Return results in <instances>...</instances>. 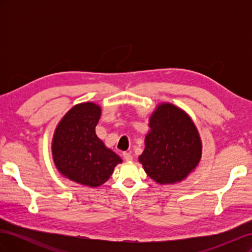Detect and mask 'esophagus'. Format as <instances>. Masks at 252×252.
Segmentation results:
<instances>
[{
	"label": "esophagus",
	"mask_w": 252,
	"mask_h": 252,
	"mask_svg": "<svg viewBox=\"0 0 252 252\" xmlns=\"http://www.w3.org/2000/svg\"><path fill=\"white\" fill-rule=\"evenodd\" d=\"M123 158H124L125 161H127V162L131 161V159H132V156H131L130 152H123Z\"/></svg>",
	"instance_id": "1"
}]
</instances>
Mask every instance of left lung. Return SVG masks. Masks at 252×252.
I'll return each instance as SVG.
<instances>
[{
    "mask_svg": "<svg viewBox=\"0 0 252 252\" xmlns=\"http://www.w3.org/2000/svg\"><path fill=\"white\" fill-rule=\"evenodd\" d=\"M148 126L139 157L144 170L161 185L185 180L202 158V141L191 118L171 103H161L150 114Z\"/></svg>",
    "mask_w": 252,
    "mask_h": 252,
    "instance_id": "obj_1",
    "label": "left lung"
}]
</instances>
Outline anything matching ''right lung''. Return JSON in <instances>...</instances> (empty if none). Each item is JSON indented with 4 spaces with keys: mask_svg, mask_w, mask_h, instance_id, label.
<instances>
[{
    "mask_svg": "<svg viewBox=\"0 0 252 252\" xmlns=\"http://www.w3.org/2000/svg\"><path fill=\"white\" fill-rule=\"evenodd\" d=\"M102 108L93 102L77 104L59 122L51 143L52 158L63 177L98 187L107 182L122 158L95 134Z\"/></svg>",
    "mask_w": 252,
    "mask_h": 252,
    "instance_id": "1",
    "label": "right lung"
}]
</instances>
